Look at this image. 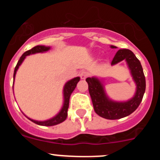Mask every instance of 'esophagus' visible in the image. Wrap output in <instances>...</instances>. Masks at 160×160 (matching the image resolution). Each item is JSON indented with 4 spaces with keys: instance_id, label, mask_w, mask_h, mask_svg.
<instances>
[{
    "instance_id": "1",
    "label": "esophagus",
    "mask_w": 160,
    "mask_h": 160,
    "mask_svg": "<svg viewBox=\"0 0 160 160\" xmlns=\"http://www.w3.org/2000/svg\"><path fill=\"white\" fill-rule=\"evenodd\" d=\"M89 73L87 71H82L81 73H79V76L81 78V79H86L87 77H88Z\"/></svg>"
}]
</instances>
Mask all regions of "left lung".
<instances>
[{"label": "left lung", "instance_id": "left-lung-1", "mask_svg": "<svg viewBox=\"0 0 160 160\" xmlns=\"http://www.w3.org/2000/svg\"><path fill=\"white\" fill-rule=\"evenodd\" d=\"M114 49L116 46H111ZM127 62L131 70V75L136 84V92L135 96L127 102H114L107 96L103 85L97 78H87L89 93L91 97L94 111L99 116L107 119H118L128 116L138 108L142 102L146 90V80L142 67L138 58L130 49H119L111 62V65H115L121 61Z\"/></svg>", "mask_w": 160, "mask_h": 160}]
</instances>
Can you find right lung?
Wrapping results in <instances>:
<instances>
[{"mask_svg":"<svg viewBox=\"0 0 160 160\" xmlns=\"http://www.w3.org/2000/svg\"><path fill=\"white\" fill-rule=\"evenodd\" d=\"M50 49L49 46H37L35 47L32 48L31 49L28 50V51L25 52V53L22 54V56L20 58L19 61H18V64H17L16 67H15V70H14L13 73V78H15V75H16V73L18 71V68L21 66V64L22 63V62L24 61V59L26 58V56L30 54H33V53H43V52L48 51L49 49ZM80 80V78L76 77L74 78L71 79L70 81H68L65 84L64 89H63V96H64V102H63V107L61 109L60 112L54 116L53 118H50V119L46 120V121H36V120L31 119V118H28L29 120H31L32 122H33L34 123L38 124V125L41 126H46V127H50V126H54L57 125V124L61 123V122H64L65 120L66 119V117H67V111L68 108H69V102H70V97L71 95L72 92H73L74 89H75L76 86H77L78 82ZM13 87V86H12Z\"/></svg>","mask_w":160,"mask_h":160,"instance_id":"1","label":"right lung"}]
</instances>
